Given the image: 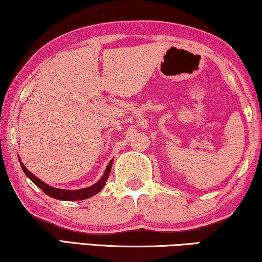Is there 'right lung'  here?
<instances>
[{
	"instance_id": "1",
	"label": "right lung",
	"mask_w": 262,
	"mask_h": 262,
	"mask_svg": "<svg viewBox=\"0 0 262 262\" xmlns=\"http://www.w3.org/2000/svg\"><path fill=\"white\" fill-rule=\"evenodd\" d=\"M112 163H113V159H111V162L108 163L107 166H106L104 175L101 176L100 180L98 181L96 184L91 185V187H89V188L79 189V190H65V189L53 188V187H51V185H48L45 183V182L41 181L40 178L34 176L33 173L30 172L29 170L24 165V163L21 162L20 164H21L22 170H24V172L26 173V176H27L34 184H36L37 187H39L46 195L53 197V199L61 200V201H80V200L90 199V197H92L93 195L98 194V192H99L101 189L104 188L106 181H107V178H108L110 171H111Z\"/></svg>"
}]
</instances>
